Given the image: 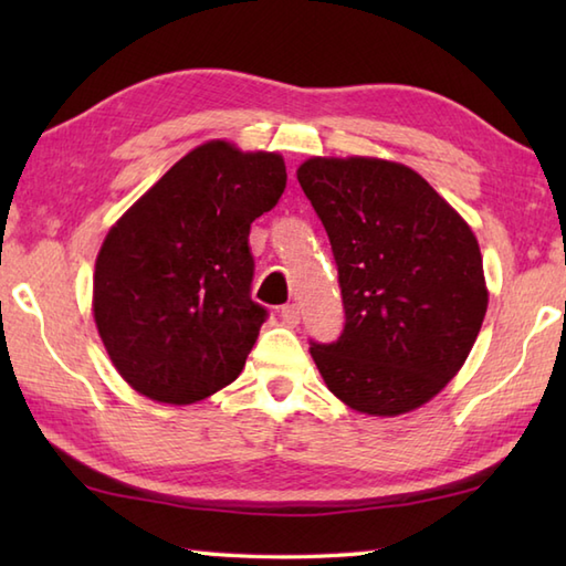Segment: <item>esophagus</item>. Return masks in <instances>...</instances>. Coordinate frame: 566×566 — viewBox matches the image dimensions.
I'll return each mask as SVG.
<instances>
[{
  "instance_id": "obj_1",
  "label": "esophagus",
  "mask_w": 566,
  "mask_h": 566,
  "mask_svg": "<svg viewBox=\"0 0 566 566\" xmlns=\"http://www.w3.org/2000/svg\"><path fill=\"white\" fill-rule=\"evenodd\" d=\"M280 316H282V321H284V326L294 328L296 323L302 321V311H298V306H296V304H286V306H282Z\"/></svg>"
}]
</instances>
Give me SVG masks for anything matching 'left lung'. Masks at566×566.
<instances>
[{
  "label": "left lung",
  "instance_id": "obj_1",
  "mask_svg": "<svg viewBox=\"0 0 566 566\" xmlns=\"http://www.w3.org/2000/svg\"><path fill=\"white\" fill-rule=\"evenodd\" d=\"M296 177L328 233L345 308L340 338L311 343V357L355 411H413L460 371L482 328L472 228L399 163L311 158Z\"/></svg>",
  "mask_w": 566,
  "mask_h": 566
}]
</instances>
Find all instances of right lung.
Segmentation results:
<instances>
[{
  "mask_svg": "<svg viewBox=\"0 0 566 566\" xmlns=\"http://www.w3.org/2000/svg\"><path fill=\"white\" fill-rule=\"evenodd\" d=\"M284 187L282 155L211 140L175 163L104 238L94 321L138 394L195 403L245 367L268 321L250 296V223Z\"/></svg>",
  "mask_w": 566,
  "mask_h": 566,
  "instance_id": "obj_1",
  "label": "right lung"
}]
</instances>
